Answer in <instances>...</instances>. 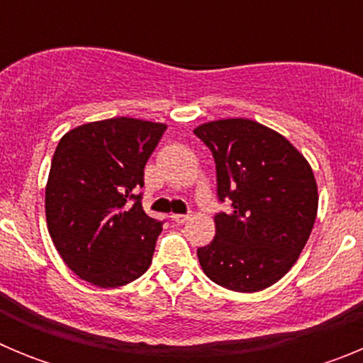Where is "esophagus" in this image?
Masks as SVG:
<instances>
[{"label": "esophagus", "instance_id": "1", "mask_svg": "<svg viewBox=\"0 0 363 363\" xmlns=\"http://www.w3.org/2000/svg\"><path fill=\"white\" fill-rule=\"evenodd\" d=\"M189 214H171V220L174 221V223H178V225H182V223H185V221L189 220Z\"/></svg>", "mask_w": 363, "mask_h": 363}]
</instances>
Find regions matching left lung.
<instances>
[{"instance_id": "left-lung-1", "label": "left lung", "mask_w": 363, "mask_h": 363, "mask_svg": "<svg viewBox=\"0 0 363 363\" xmlns=\"http://www.w3.org/2000/svg\"><path fill=\"white\" fill-rule=\"evenodd\" d=\"M194 134L216 162V236L198 249L214 284L256 293L277 284L303 251L318 213V185L306 156L285 136L247 118L207 121Z\"/></svg>"}]
</instances>
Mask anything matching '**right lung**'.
<instances>
[{
	"instance_id": "obj_1",
	"label": "right lung",
	"mask_w": 363,
	"mask_h": 363,
	"mask_svg": "<svg viewBox=\"0 0 363 363\" xmlns=\"http://www.w3.org/2000/svg\"><path fill=\"white\" fill-rule=\"evenodd\" d=\"M165 129L108 118L74 127L54 150L45 185L47 229L67 267L96 287L130 284L152 262L162 223L147 216L136 189Z\"/></svg>"
}]
</instances>
